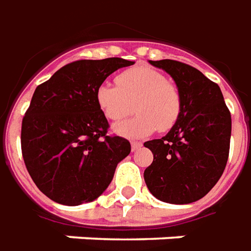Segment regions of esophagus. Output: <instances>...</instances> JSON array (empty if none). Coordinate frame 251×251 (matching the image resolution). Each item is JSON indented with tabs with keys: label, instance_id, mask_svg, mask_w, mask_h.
Listing matches in <instances>:
<instances>
[{
	"label": "esophagus",
	"instance_id": "obj_1",
	"mask_svg": "<svg viewBox=\"0 0 251 251\" xmlns=\"http://www.w3.org/2000/svg\"><path fill=\"white\" fill-rule=\"evenodd\" d=\"M140 147H142V143H140V142H131V150L132 151L139 150Z\"/></svg>",
	"mask_w": 251,
	"mask_h": 251
}]
</instances>
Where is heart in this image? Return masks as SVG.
<instances>
[{
	"mask_svg": "<svg viewBox=\"0 0 251 251\" xmlns=\"http://www.w3.org/2000/svg\"><path fill=\"white\" fill-rule=\"evenodd\" d=\"M115 83H101L96 90V102L102 115L111 122H120L132 112V104L138 112L128 122L117 124V134L136 139L155 129L168 132L177 124L182 113V94L162 73L136 66L117 74Z\"/></svg>",
	"mask_w": 251,
	"mask_h": 251,
	"instance_id": "obj_1",
	"label": "heart"
}]
</instances>
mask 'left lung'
<instances>
[{
  "label": "left lung",
  "instance_id": "1",
  "mask_svg": "<svg viewBox=\"0 0 251 251\" xmlns=\"http://www.w3.org/2000/svg\"><path fill=\"white\" fill-rule=\"evenodd\" d=\"M173 78L182 94V113L161 139L146 142L154 161L145 170L158 200L189 204L200 200L225 172L231 138V113L218 83L178 60H150Z\"/></svg>",
  "mask_w": 251,
  "mask_h": 251
}]
</instances>
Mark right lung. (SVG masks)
<instances>
[{
  "label": "right lung",
  "mask_w": 251,
  "mask_h": 251,
  "mask_svg": "<svg viewBox=\"0 0 251 251\" xmlns=\"http://www.w3.org/2000/svg\"><path fill=\"white\" fill-rule=\"evenodd\" d=\"M123 58L81 59L60 67L32 96L21 124V152L28 173L51 200L65 205L93 201L127 157V139L109 135L96 90Z\"/></svg>",
  "instance_id": "add662e5"
}]
</instances>
